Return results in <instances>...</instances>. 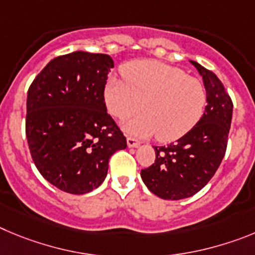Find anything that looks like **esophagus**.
<instances>
[{
    "label": "esophagus",
    "instance_id": "34e87169",
    "mask_svg": "<svg viewBox=\"0 0 255 255\" xmlns=\"http://www.w3.org/2000/svg\"><path fill=\"white\" fill-rule=\"evenodd\" d=\"M127 144H128V147H137V146H139V142L137 141L136 138H133V137H128Z\"/></svg>",
    "mask_w": 255,
    "mask_h": 255
}]
</instances>
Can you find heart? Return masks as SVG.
I'll use <instances>...</instances> for the list:
<instances>
[{"label":"heart","instance_id":"heart-1","mask_svg":"<svg viewBox=\"0 0 255 255\" xmlns=\"http://www.w3.org/2000/svg\"><path fill=\"white\" fill-rule=\"evenodd\" d=\"M126 81L111 77L104 89L108 111L126 119L143 113L125 125L129 134L170 142L183 137L203 114L206 90L199 80L184 71L156 61H134L123 68Z\"/></svg>","mask_w":255,"mask_h":255}]
</instances>
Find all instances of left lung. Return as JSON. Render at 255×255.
Returning a JSON list of instances; mask_svg holds the SVG:
<instances>
[{
    "instance_id": "1",
    "label": "left lung",
    "mask_w": 255,
    "mask_h": 255,
    "mask_svg": "<svg viewBox=\"0 0 255 255\" xmlns=\"http://www.w3.org/2000/svg\"><path fill=\"white\" fill-rule=\"evenodd\" d=\"M206 89L205 113L184 136L167 146H155V162L141 170V178L162 199L188 198L211 180L228 146L233 102L219 77L194 61Z\"/></svg>"
}]
</instances>
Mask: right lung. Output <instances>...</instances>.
Returning <instances> with one entry per match:
<instances>
[{
  "mask_svg": "<svg viewBox=\"0 0 255 255\" xmlns=\"http://www.w3.org/2000/svg\"><path fill=\"white\" fill-rule=\"evenodd\" d=\"M113 67L108 54L77 50L52 59L27 91L25 130L33 161L66 193L99 187L111 156L127 147L104 102Z\"/></svg>",
  "mask_w": 255,
  "mask_h": 255,
  "instance_id": "right-lung-1",
  "label": "right lung"
}]
</instances>
